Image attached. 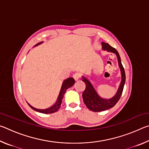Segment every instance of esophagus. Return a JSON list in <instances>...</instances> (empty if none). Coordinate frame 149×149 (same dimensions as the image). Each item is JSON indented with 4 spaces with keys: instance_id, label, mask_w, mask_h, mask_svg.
Here are the masks:
<instances>
[{
    "instance_id": "esophagus-1",
    "label": "esophagus",
    "mask_w": 149,
    "mask_h": 149,
    "mask_svg": "<svg viewBox=\"0 0 149 149\" xmlns=\"http://www.w3.org/2000/svg\"><path fill=\"white\" fill-rule=\"evenodd\" d=\"M73 77L74 78V79L75 81H77L78 79H79V78L81 77V74H79V73H75V74L73 75Z\"/></svg>"
}]
</instances>
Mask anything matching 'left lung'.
Segmentation results:
<instances>
[{
    "label": "left lung",
    "mask_w": 149,
    "mask_h": 149,
    "mask_svg": "<svg viewBox=\"0 0 149 149\" xmlns=\"http://www.w3.org/2000/svg\"><path fill=\"white\" fill-rule=\"evenodd\" d=\"M102 49L104 50L113 52V53L116 54L118 60V64H119L121 74H122V81H121L119 89H118L116 95L112 99L107 100L100 98L97 95V92L95 91V89L93 88L92 84H91L89 81L85 77H83V81L85 84V89L82 95L83 99H84V102L85 104L86 105V107L90 110L93 111V112H101V111L110 109V108L114 107L116 104L118 102V100H120L121 96H122L123 87H124L125 82V70L123 67L122 62H121L119 53L114 48L111 47L109 44L102 42Z\"/></svg>",
    "instance_id": "8db88e82"
}]
</instances>
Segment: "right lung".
I'll return each mask as SVG.
<instances>
[{"label":"right lung","instance_id":"right-lung-1","mask_svg":"<svg viewBox=\"0 0 149 149\" xmlns=\"http://www.w3.org/2000/svg\"><path fill=\"white\" fill-rule=\"evenodd\" d=\"M41 43H42V42H39V43H38L37 45H38ZM74 84H75V80L74 79V78H72V77H70V78H68V79H65L64 81L63 82L62 86L61 88V90H60V94L58 96V98L57 101L56 102V104L52 106V107L47 108V109H45V110H40V109H37V108L31 107L30 104H28L33 110L37 111V112L43 113V114H52V113L56 112L59 110L60 105H61V104H62L63 97H64V95L65 94V91H66V90L68 89V88L73 86Z\"/></svg>","mask_w":149,"mask_h":149}]
</instances>
